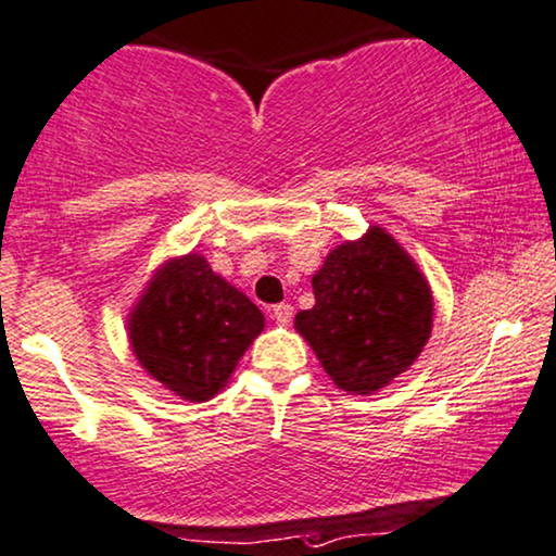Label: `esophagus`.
I'll return each mask as SVG.
<instances>
[{"mask_svg":"<svg viewBox=\"0 0 556 556\" xmlns=\"http://www.w3.org/2000/svg\"><path fill=\"white\" fill-rule=\"evenodd\" d=\"M271 315H274V320L279 323V326H290L292 315H294V307L290 305V302H279V305L271 307Z\"/></svg>","mask_w":556,"mask_h":556,"instance_id":"1","label":"esophagus"}]
</instances>
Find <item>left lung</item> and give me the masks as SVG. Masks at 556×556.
<instances>
[{
  "label": "left lung",
  "instance_id": "left-lung-1",
  "mask_svg": "<svg viewBox=\"0 0 556 556\" xmlns=\"http://www.w3.org/2000/svg\"><path fill=\"white\" fill-rule=\"evenodd\" d=\"M313 294L311 311L294 315V330L349 395L388 388L431 339V285L379 226L330 251L313 274Z\"/></svg>",
  "mask_w": 556,
  "mask_h": 556
}]
</instances>
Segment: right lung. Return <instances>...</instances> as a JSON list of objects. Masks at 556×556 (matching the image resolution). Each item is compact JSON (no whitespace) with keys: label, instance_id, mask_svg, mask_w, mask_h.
I'll use <instances>...</instances> for the list:
<instances>
[{"label":"right lung","instance_id":"1","mask_svg":"<svg viewBox=\"0 0 556 556\" xmlns=\"http://www.w3.org/2000/svg\"><path fill=\"white\" fill-rule=\"evenodd\" d=\"M262 330L264 313L202 254L166 258L128 315L140 367L189 403H205L226 388Z\"/></svg>","mask_w":556,"mask_h":556}]
</instances>
